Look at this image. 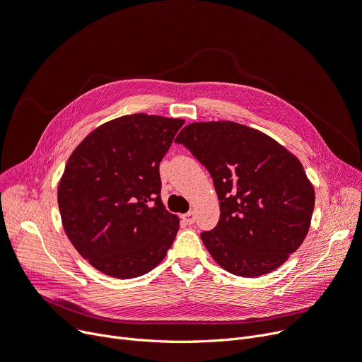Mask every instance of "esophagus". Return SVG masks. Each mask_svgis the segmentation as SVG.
Here are the masks:
<instances>
[{
  "label": "esophagus",
  "mask_w": 362,
  "mask_h": 362,
  "mask_svg": "<svg viewBox=\"0 0 362 362\" xmlns=\"http://www.w3.org/2000/svg\"><path fill=\"white\" fill-rule=\"evenodd\" d=\"M182 221H185V222L188 223V226H192V223L196 222V215H194V212H188V214L182 215Z\"/></svg>",
  "instance_id": "esophagus-1"
}]
</instances>
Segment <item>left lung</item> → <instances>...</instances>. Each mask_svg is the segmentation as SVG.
Wrapping results in <instances>:
<instances>
[{
	"label": "left lung",
	"instance_id": "obj_1",
	"mask_svg": "<svg viewBox=\"0 0 362 362\" xmlns=\"http://www.w3.org/2000/svg\"><path fill=\"white\" fill-rule=\"evenodd\" d=\"M175 141L214 180L221 216L200 237L216 264L247 279L281 267L305 240L315 203L299 159L267 134L231 120L190 124Z\"/></svg>",
	"mask_w": 362,
	"mask_h": 362
}]
</instances>
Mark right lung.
Here are the masks:
<instances>
[{
	"mask_svg": "<svg viewBox=\"0 0 362 362\" xmlns=\"http://www.w3.org/2000/svg\"><path fill=\"white\" fill-rule=\"evenodd\" d=\"M184 119L135 113L90 132L57 188L66 235L95 269L134 279L158 267L180 228L160 199L159 163Z\"/></svg>",
	"mask_w": 362,
	"mask_h": 362,
	"instance_id": "add662e5",
	"label": "right lung"
}]
</instances>
